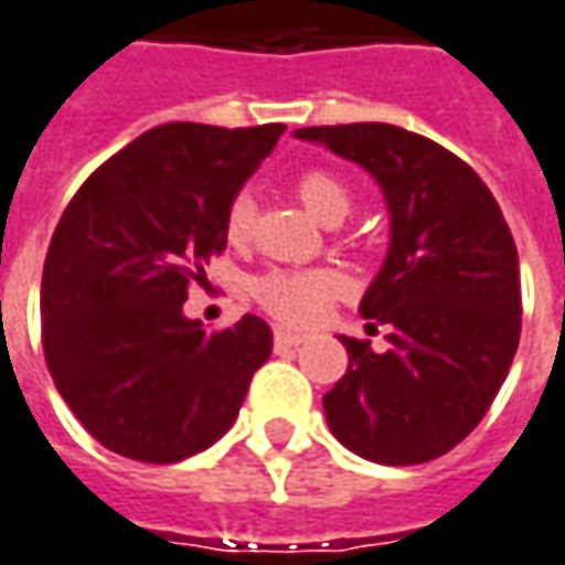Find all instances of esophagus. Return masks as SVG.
Instances as JSON below:
<instances>
[{
  "instance_id": "34e87169",
  "label": "esophagus",
  "mask_w": 565,
  "mask_h": 565,
  "mask_svg": "<svg viewBox=\"0 0 565 565\" xmlns=\"http://www.w3.org/2000/svg\"><path fill=\"white\" fill-rule=\"evenodd\" d=\"M302 342H306V337H302V333L284 330V327H278V330H275V345H278V349H296V345H302Z\"/></svg>"
}]
</instances>
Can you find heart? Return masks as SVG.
<instances>
[{
  "instance_id": "b5f03b06",
  "label": "heart",
  "mask_w": 565,
  "mask_h": 565,
  "mask_svg": "<svg viewBox=\"0 0 565 565\" xmlns=\"http://www.w3.org/2000/svg\"><path fill=\"white\" fill-rule=\"evenodd\" d=\"M296 195L302 207L318 223L345 220L351 211L349 186L330 171H306L296 180ZM254 223V201L250 195H235L228 201L223 228L232 244L247 242ZM345 290V278L337 269H271L250 284V294L263 309L284 323H311L321 318L330 299Z\"/></svg>"
}]
</instances>
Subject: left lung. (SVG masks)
<instances>
[{
  "label": "left lung",
  "instance_id": "8db88e82",
  "mask_svg": "<svg viewBox=\"0 0 565 565\" xmlns=\"http://www.w3.org/2000/svg\"><path fill=\"white\" fill-rule=\"evenodd\" d=\"M296 140L361 164L388 207V254L361 315L388 349L339 337L349 370L323 394L339 444L379 465H419L475 431L520 342V263L487 183L428 137L385 121L299 128Z\"/></svg>",
  "mask_w": 565,
  "mask_h": 565
}]
</instances>
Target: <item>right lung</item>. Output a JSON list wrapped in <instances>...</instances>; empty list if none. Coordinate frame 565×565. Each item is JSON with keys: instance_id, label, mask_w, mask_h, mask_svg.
Returning <instances> with one entry per match:
<instances>
[{"instance_id": "add662e5", "label": "right lung", "mask_w": 565, "mask_h": 565, "mask_svg": "<svg viewBox=\"0 0 565 565\" xmlns=\"http://www.w3.org/2000/svg\"><path fill=\"white\" fill-rule=\"evenodd\" d=\"M281 134L284 125H159L90 173L51 235V379L90 437L125 459L171 465L216 444L269 361L263 318L204 333L183 302L226 247L228 201Z\"/></svg>"}]
</instances>
